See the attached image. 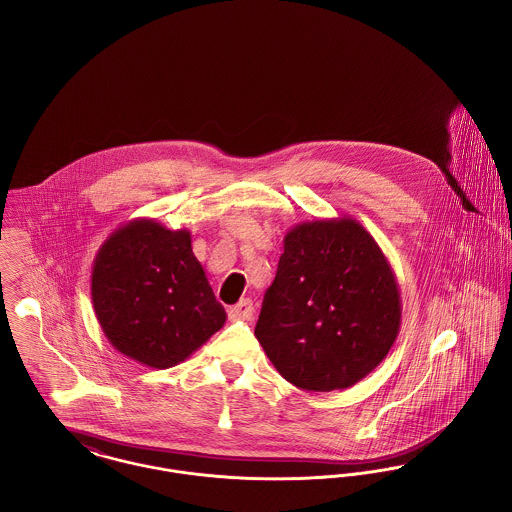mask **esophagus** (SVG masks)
I'll list each match as a JSON object with an SVG mask.
<instances>
[{
	"label": "esophagus",
	"mask_w": 512,
	"mask_h": 512,
	"mask_svg": "<svg viewBox=\"0 0 512 512\" xmlns=\"http://www.w3.org/2000/svg\"><path fill=\"white\" fill-rule=\"evenodd\" d=\"M253 311H255L253 301L249 300V298H245V300H240L236 305L230 307V317H232V319H251V317H253Z\"/></svg>",
	"instance_id": "1"
}]
</instances>
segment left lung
Masks as SVG:
<instances>
[{"mask_svg":"<svg viewBox=\"0 0 512 512\" xmlns=\"http://www.w3.org/2000/svg\"><path fill=\"white\" fill-rule=\"evenodd\" d=\"M400 315L396 276L379 243L350 216L323 218L284 236L255 336L294 387L340 391L387 358Z\"/></svg>","mask_w":512,"mask_h":512,"instance_id":"1","label":"left lung"}]
</instances>
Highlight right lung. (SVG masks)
Segmentation results:
<instances>
[{"mask_svg": "<svg viewBox=\"0 0 512 512\" xmlns=\"http://www.w3.org/2000/svg\"><path fill=\"white\" fill-rule=\"evenodd\" d=\"M91 294L108 342L152 369L187 360L226 323L189 230L152 218L121 224L100 245Z\"/></svg>", "mask_w": 512, "mask_h": 512, "instance_id": "1", "label": "right lung"}]
</instances>
